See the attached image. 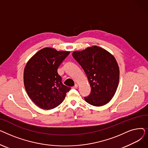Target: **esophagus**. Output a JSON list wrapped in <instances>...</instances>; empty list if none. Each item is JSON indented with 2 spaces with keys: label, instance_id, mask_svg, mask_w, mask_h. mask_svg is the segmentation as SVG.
Returning a JSON list of instances; mask_svg holds the SVG:
<instances>
[{
  "label": "esophagus",
  "instance_id": "esophagus-1",
  "mask_svg": "<svg viewBox=\"0 0 148 148\" xmlns=\"http://www.w3.org/2000/svg\"><path fill=\"white\" fill-rule=\"evenodd\" d=\"M77 88H78V84H75V86H73V88H74V89H77Z\"/></svg>",
  "mask_w": 148,
  "mask_h": 148
}]
</instances>
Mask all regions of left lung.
<instances>
[{
    "label": "left lung",
    "instance_id": "8db88e82",
    "mask_svg": "<svg viewBox=\"0 0 148 148\" xmlns=\"http://www.w3.org/2000/svg\"><path fill=\"white\" fill-rule=\"evenodd\" d=\"M72 55L83 69L91 87L90 94L84 97L85 101L97 107L109 103L119 80V68L115 58L97 45L75 51Z\"/></svg>",
    "mask_w": 148,
    "mask_h": 148
}]
</instances>
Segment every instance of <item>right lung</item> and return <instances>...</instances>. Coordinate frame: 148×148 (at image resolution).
<instances>
[{
	"label": "right lung",
	"instance_id": "obj_1",
	"mask_svg": "<svg viewBox=\"0 0 148 148\" xmlns=\"http://www.w3.org/2000/svg\"><path fill=\"white\" fill-rule=\"evenodd\" d=\"M69 53L45 47L27 62L23 74L25 88L29 98L42 109L58 106L71 89L62 84L58 73V67Z\"/></svg>",
	"mask_w": 148,
	"mask_h": 148
}]
</instances>
